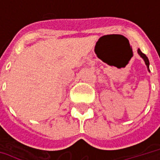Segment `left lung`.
Returning <instances> with one entry per match:
<instances>
[{
	"label": "left lung",
	"instance_id": "obj_1",
	"mask_svg": "<svg viewBox=\"0 0 160 160\" xmlns=\"http://www.w3.org/2000/svg\"><path fill=\"white\" fill-rule=\"evenodd\" d=\"M138 54L142 57V58H143V60H144L145 64H146V66H147V68H148V70L150 71V68H149V66H150V62H149V59H148V58H147V56L145 55L144 53H142V52H141V50L140 49H138Z\"/></svg>",
	"mask_w": 160,
	"mask_h": 160
}]
</instances>
